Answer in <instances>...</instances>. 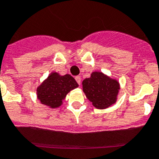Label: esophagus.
Segmentation results:
<instances>
[{
	"label": "esophagus",
	"mask_w": 159,
	"mask_h": 159,
	"mask_svg": "<svg viewBox=\"0 0 159 159\" xmlns=\"http://www.w3.org/2000/svg\"><path fill=\"white\" fill-rule=\"evenodd\" d=\"M75 80L78 82V85H81V77L80 76H76L75 77Z\"/></svg>",
	"instance_id": "1"
}]
</instances>
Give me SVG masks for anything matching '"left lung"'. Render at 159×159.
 Returning <instances> with one entry per match:
<instances>
[{
	"label": "left lung",
	"instance_id": "obj_1",
	"mask_svg": "<svg viewBox=\"0 0 159 159\" xmlns=\"http://www.w3.org/2000/svg\"><path fill=\"white\" fill-rule=\"evenodd\" d=\"M120 89L117 80L99 71H94L82 81V89L95 108L105 109L116 102Z\"/></svg>",
	"mask_w": 159,
	"mask_h": 159
}]
</instances>
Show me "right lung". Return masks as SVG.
Instances as JSON below:
<instances>
[{"instance_id":"add662e5","label":"right lung","mask_w":159,"mask_h":159,"mask_svg":"<svg viewBox=\"0 0 159 159\" xmlns=\"http://www.w3.org/2000/svg\"><path fill=\"white\" fill-rule=\"evenodd\" d=\"M77 87L78 84L71 75L62 76L58 73L52 72L37 87V97L41 104L56 108L62 105L67 93Z\"/></svg>"}]
</instances>
